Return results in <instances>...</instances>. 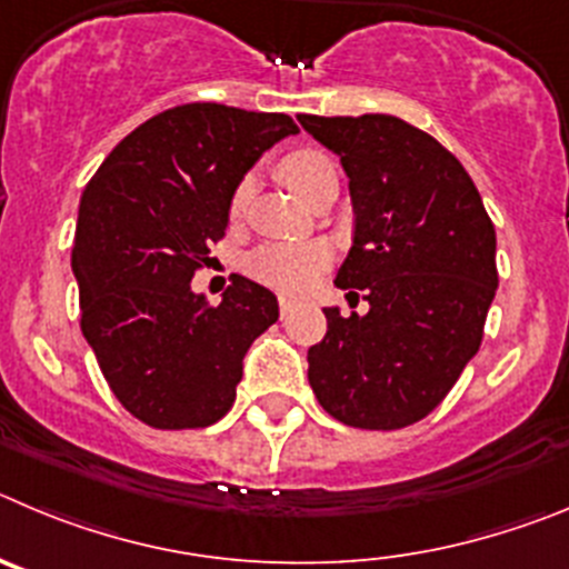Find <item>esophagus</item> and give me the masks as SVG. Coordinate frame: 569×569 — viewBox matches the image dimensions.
<instances>
[{
  "mask_svg": "<svg viewBox=\"0 0 569 569\" xmlns=\"http://www.w3.org/2000/svg\"><path fill=\"white\" fill-rule=\"evenodd\" d=\"M295 303H297V300H295V297H289V295H280L278 297V306H280V315H289V311L291 309H295Z\"/></svg>",
  "mask_w": 569,
  "mask_h": 569,
  "instance_id": "esophagus-1",
  "label": "esophagus"
}]
</instances>
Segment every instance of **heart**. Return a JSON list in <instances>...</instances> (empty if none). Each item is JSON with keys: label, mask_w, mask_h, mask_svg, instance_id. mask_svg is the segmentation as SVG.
Segmentation results:
<instances>
[{"label": "heart", "mask_w": 569, "mask_h": 569, "mask_svg": "<svg viewBox=\"0 0 569 569\" xmlns=\"http://www.w3.org/2000/svg\"><path fill=\"white\" fill-rule=\"evenodd\" d=\"M280 178L286 187L295 192L297 198H309L315 183L322 176L335 172V163L329 156H322L317 150H297L280 161L278 167ZM249 196H252V181H243L234 187L232 201H229V214L240 218L247 209ZM331 252L326 243H266V247L254 249L247 258V272L260 283L272 286V289L283 291H300L320 274V269L329 263Z\"/></svg>", "instance_id": "b5f03b06"}]
</instances>
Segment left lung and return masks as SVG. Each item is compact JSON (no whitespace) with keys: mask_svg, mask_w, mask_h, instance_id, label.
Returning a JSON list of instances; mask_svg holds the SVG:
<instances>
[{"mask_svg":"<svg viewBox=\"0 0 569 569\" xmlns=\"http://www.w3.org/2000/svg\"><path fill=\"white\" fill-rule=\"evenodd\" d=\"M297 119L340 156L355 243L335 283L368 300L362 317L322 309L329 326L309 348L311 391L342 425L408 428L448 397L482 346L499 286L493 221L459 158L419 127L380 112Z\"/></svg>","mask_w":569,"mask_h":569,"instance_id":"8db88e82","label":"left lung"}]
</instances>
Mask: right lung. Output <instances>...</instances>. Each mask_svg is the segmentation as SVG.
Here are the masks:
<instances>
[{
	"label": "right lung",
	"instance_id": "add662e5",
	"mask_svg": "<svg viewBox=\"0 0 569 569\" xmlns=\"http://www.w3.org/2000/svg\"><path fill=\"white\" fill-rule=\"evenodd\" d=\"M291 132L286 112L172 107L136 127L81 192V331L110 391L150 428L218 422L234 402L243 355L278 322V297L240 274L218 306L189 283L227 234L234 187Z\"/></svg>",
	"mask_w": 569,
	"mask_h": 569
}]
</instances>
